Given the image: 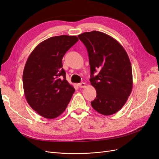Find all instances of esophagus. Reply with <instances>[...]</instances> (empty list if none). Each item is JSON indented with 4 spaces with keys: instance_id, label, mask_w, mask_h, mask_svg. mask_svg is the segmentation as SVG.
<instances>
[{
    "instance_id": "obj_1",
    "label": "esophagus",
    "mask_w": 159,
    "mask_h": 159,
    "mask_svg": "<svg viewBox=\"0 0 159 159\" xmlns=\"http://www.w3.org/2000/svg\"><path fill=\"white\" fill-rule=\"evenodd\" d=\"M78 86L80 88H85V83H84V82H81V83H80V84H78Z\"/></svg>"
}]
</instances>
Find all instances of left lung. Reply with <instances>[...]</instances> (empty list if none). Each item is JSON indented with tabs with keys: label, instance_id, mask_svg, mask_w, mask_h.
I'll return each instance as SVG.
<instances>
[{
	"label": "left lung",
	"instance_id": "obj_1",
	"mask_svg": "<svg viewBox=\"0 0 159 159\" xmlns=\"http://www.w3.org/2000/svg\"><path fill=\"white\" fill-rule=\"evenodd\" d=\"M87 48L91 84L97 92L91 106L98 113L111 115L121 109L131 93V61L123 47L103 32L91 31L78 35ZM98 70L97 76L93 74Z\"/></svg>",
	"mask_w": 159,
	"mask_h": 159
}]
</instances>
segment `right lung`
I'll return each instance as SVG.
<instances>
[{
  "instance_id": "1",
  "label": "right lung",
  "mask_w": 159,
  "mask_h": 159,
  "mask_svg": "<svg viewBox=\"0 0 159 159\" xmlns=\"http://www.w3.org/2000/svg\"><path fill=\"white\" fill-rule=\"evenodd\" d=\"M78 41L75 36L51 37L30 54L23 71L25 98L42 117L54 119L66 110L75 89L66 80L62 58Z\"/></svg>"
}]
</instances>
